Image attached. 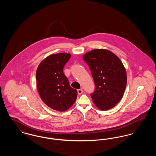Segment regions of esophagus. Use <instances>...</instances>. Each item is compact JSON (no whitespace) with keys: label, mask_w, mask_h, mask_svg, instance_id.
Returning a JSON list of instances; mask_svg holds the SVG:
<instances>
[{"label":"esophagus","mask_w":156,"mask_h":156,"mask_svg":"<svg viewBox=\"0 0 156 156\" xmlns=\"http://www.w3.org/2000/svg\"><path fill=\"white\" fill-rule=\"evenodd\" d=\"M77 91H78V94H79V95H81L82 93L83 92V89L81 88V89H78L77 90Z\"/></svg>","instance_id":"esophagus-1"}]
</instances>
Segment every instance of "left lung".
I'll use <instances>...</instances> for the list:
<instances>
[{"label":"left lung","mask_w":156,"mask_h":156,"mask_svg":"<svg viewBox=\"0 0 156 156\" xmlns=\"http://www.w3.org/2000/svg\"><path fill=\"white\" fill-rule=\"evenodd\" d=\"M88 65L96 86L90 95L94 103L101 111L113 107L122 98L126 89L127 74L119 57L106 49H95L83 55Z\"/></svg>","instance_id":"1"}]
</instances>
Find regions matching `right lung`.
Returning a JSON list of instances; mask_svg holds the SVG:
<instances>
[{
	"mask_svg": "<svg viewBox=\"0 0 156 156\" xmlns=\"http://www.w3.org/2000/svg\"><path fill=\"white\" fill-rule=\"evenodd\" d=\"M71 57L69 53L52 54L38 65L36 71L38 92L48 107L60 112L74 104L77 90L71 88L63 68Z\"/></svg>",
	"mask_w": 156,
	"mask_h": 156,
	"instance_id": "add662e5",
	"label": "right lung"
}]
</instances>
